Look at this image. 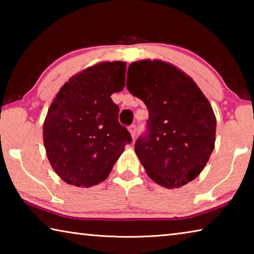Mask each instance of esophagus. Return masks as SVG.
I'll list each match as a JSON object with an SVG mask.
<instances>
[{
    "label": "esophagus",
    "instance_id": "1",
    "mask_svg": "<svg viewBox=\"0 0 254 254\" xmlns=\"http://www.w3.org/2000/svg\"><path fill=\"white\" fill-rule=\"evenodd\" d=\"M128 131H130V133H131L132 139L134 140V137H135V132H136V127L134 126V124H132V126L128 127Z\"/></svg>",
    "mask_w": 254,
    "mask_h": 254
}]
</instances>
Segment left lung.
Instances as JSON below:
<instances>
[{
  "instance_id": "left-lung-1",
  "label": "left lung",
  "mask_w": 254,
  "mask_h": 254,
  "mask_svg": "<svg viewBox=\"0 0 254 254\" xmlns=\"http://www.w3.org/2000/svg\"><path fill=\"white\" fill-rule=\"evenodd\" d=\"M127 87L149 111L134 149L154 183L179 188L205 168L215 145L216 118L191 77L159 59L132 63Z\"/></svg>"
}]
</instances>
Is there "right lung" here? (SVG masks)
I'll return each mask as SVG.
<instances>
[{"label":"right lung","instance_id":"1","mask_svg":"<svg viewBox=\"0 0 254 254\" xmlns=\"http://www.w3.org/2000/svg\"><path fill=\"white\" fill-rule=\"evenodd\" d=\"M126 71L124 62L96 64L68 79L51 103L44 143L51 167L65 183L88 188L104 182L132 142L111 98L123 89Z\"/></svg>","mask_w":254,"mask_h":254}]
</instances>
